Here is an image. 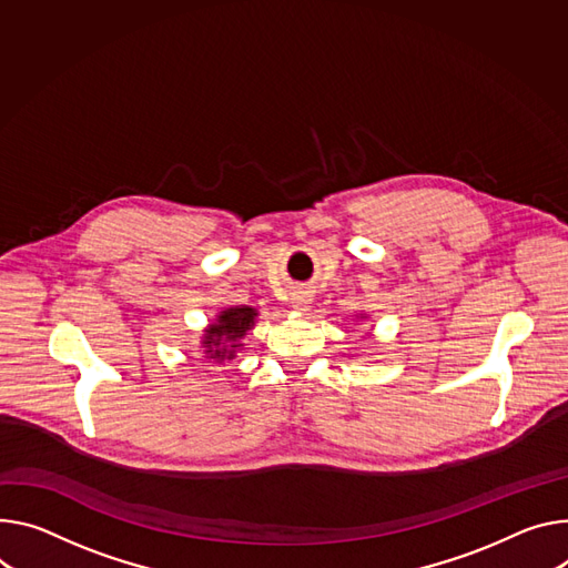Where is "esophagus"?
<instances>
[{
    "mask_svg": "<svg viewBox=\"0 0 568 568\" xmlns=\"http://www.w3.org/2000/svg\"><path fill=\"white\" fill-rule=\"evenodd\" d=\"M292 303H294V311H298V313H305V311H307V303H311V294L303 292V290H298V292L294 294Z\"/></svg>",
    "mask_w": 568,
    "mask_h": 568,
    "instance_id": "1",
    "label": "esophagus"
}]
</instances>
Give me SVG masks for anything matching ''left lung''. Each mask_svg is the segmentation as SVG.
<instances>
[{
  "instance_id": "1",
  "label": "left lung",
  "mask_w": 568,
  "mask_h": 568,
  "mask_svg": "<svg viewBox=\"0 0 568 568\" xmlns=\"http://www.w3.org/2000/svg\"><path fill=\"white\" fill-rule=\"evenodd\" d=\"M355 320H359V322H363V320H367V315H357Z\"/></svg>"
}]
</instances>
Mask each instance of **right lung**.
<instances>
[{
	"mask_svg": "<svg viewBox=\"0 0 568 568\" xmlns=\"http://www.w3.org/2000/svg\"><path fill=\"white\" fill-rule=\"evenodd\" d=\"M257 311L253 305H229L215 315V320L203 328L199 339L201 359L205 363H231L233 357L244 348L248 331L255 326Z\"/></svg>",
	"mask_w": 568,
	"mask_h": 568,
	"instance_id": "add662e5",
	"label": "right lung"
}]
</instances>
